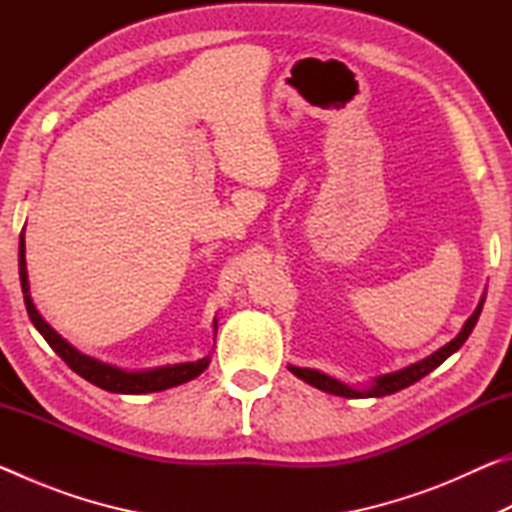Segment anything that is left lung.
<instances>
[{
	"label": "left lung",
	"instance_id": "obj_1",
	"mask_svg": "<svg viewBox=\"0 0 512 512\" xmlns=\"http://www.w3.org/2000/svg\"><path fill=\"white\" fill-rule=\"evenodd\" d=\"M483 298H485V296H483ZM483 298H481V302H479V307L474 309V314L465 320L463 329H461V332H458V336H456L454 341H449L447 345H443V348L433 352L431 357L422 359V361H418V363H413V366H409V368H402V370H397V372H391V375H381V377H377L375 384H372L370 388H366V391H357V388L345 386L343 381L329 377V375H325V372L311 370V368L289 366V370H291L296 377H300L302 381H307V384L320 388V391L332 393V395H341V397H350V400H354V397H384V395L397 393V391H402V388L415 384V381H420L424 375H429L431 370H436V368L440 366V363H443L447 357H452V354H454L458 348H461V345L467 341V336L472 334L476 320H479V316H481Z\"/></svg>",
	"mask_w": 512,
	"mask_h": 512
}]
</instances>
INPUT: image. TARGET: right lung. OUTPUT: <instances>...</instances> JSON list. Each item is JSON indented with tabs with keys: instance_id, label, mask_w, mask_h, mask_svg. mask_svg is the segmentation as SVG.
Wrapping results in <instances>:
<instances>
[{
	"instance_id": "obj_1",
	"label": "right lung",
	"mask_w": 512,
	"mask_h": 512,
	"mask_svg": "<svg viewBox=\"0 0 512 512\" xmlns=\"http://www.w3.org/2000/svg\"><path fill=\"white\" fill-rule=\"evenodd\" d=\"M17 264H20V284H22L24 305H27L31 323L36 325V329L42 336H45V341L51 345V350H54L58 357L76 372V375L88 379L90 384L103 388V391L124 393V395H142V393L164 391V388H173V386L185 384V381L198 377L207 366H210V357H205V359L189 361V363H173V366L128 372V370L110 366V363H101L97 359L88 357V354L79 352L74 345H69L63 336L54 332V327L47 325V320L38 314L36 305H33L31 293H29L27 257H24V232L20 235V262ZM214 329H216V320H214Z\"/></svg>"
}]
</instances>
